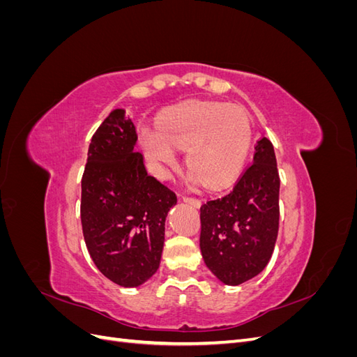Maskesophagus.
I'll list each match as a JSON object with an SVG mask.
<instances>
[{
  "label": "esophagus",
  "instance_id": "1",
  "mask_svg": "<svg viewBox=\"0 0 357 357\" xmlns=\"http://www.w3.org/2000/svg\"><path fill=\"white\" fill-rule=\"evenodd\" d=\"M181 199H183V202H186V204L192 205V207H195V208H199V207H201V201H199L198 198H192V197H186V195H185Z\"/></svg>",
  "mask_w": 357,
  "mask_h": 357
}]
</instances>
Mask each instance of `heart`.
Here are the masks:
<instances>
[{"label":"heart","mask_w":357,"mask_h":357,"mask_svg":"<svg viewBox=\"0 0 357 357\" xmlns=\"http://www.w3.org/2000/svg\"><path fill=\"white\" fill-rule=\"evenodd\" d=\"M159 129L143 126L146 158L159 174L177 165L176 149L186 150L192 181L223 188L240 174L252 146L247 114L235 105L193 102L172 110L159 121Z\"/></svg>","instance_id":"heart-1"}]
</instances>
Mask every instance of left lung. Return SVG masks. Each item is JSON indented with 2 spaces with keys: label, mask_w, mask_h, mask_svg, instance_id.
I'll use <instances>...</instances> for the list:
<instances>
[{
  "label": "left lung",
  "mask_w": 357,
  "mask_h": 357,
  "mask_svg": "<svg viewBox=\"0 0 357 357\" xmlns=\"http://www.w3.org/2000/svg\"><path fill=\"white\" fill-rule=\"evenodd\" d=\"M253 164L232 192L201 207L199 247L205 265L228 286L264 271L278 234L280 177L266 137L255 147Z\"/></svg>",
  "instance_id": "obj_1"
}]
</instances>
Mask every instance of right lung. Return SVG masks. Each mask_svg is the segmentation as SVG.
Here are the masks:
<instances>
[{
    "mask_svg": "<svg viewBox=\"0 0 357 357\" xmlns=\"http://www.w3.org/2000/svg\"><path fill=\"white\" fill-rule=\"evenodd\" d=\"M123 109L93 134L82 177L80 218L93 264L113 283L138 287L159 268L165 219L176 193L147 174Z\"/></svg>",
    "mask_w": 357,
    "mask_h": 357,
    "instance_id": "obj_1",
    "label": "right lung"
}]
</instances>
